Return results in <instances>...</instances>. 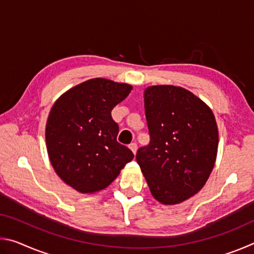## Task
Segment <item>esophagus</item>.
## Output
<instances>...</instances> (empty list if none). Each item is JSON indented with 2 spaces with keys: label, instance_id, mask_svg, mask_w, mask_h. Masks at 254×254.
Segmentation results:
<instances>
[{
  "label": "esophagus",
  "instance_id": "obj_1",
  "mask_svg": "<svg viewBox=\"0 0 254 254\" xmlns=\"http://www.w3.org/2000/svg\"><path fill=\"white\" fill-rule=\"evenodd\" d=\"M128 147H130V149L132 150V152L135 154V152H136V150H137V144L134 142V143H131L130 145H128Z\"/></svg>",
  "mask_w": 254,
  "mask_h": 254
}]
</instances>
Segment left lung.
I'll return each instance as SVG.
<instances>
[{
  "label": "left lung",
  "mask_w": 254,
  "mask_h": 254,
  "mask_svg": "<svg viewBox=\"0 0 254 254\" xmlns=\"http://www.w3.org/2000/svg\"><path fill=\"white\" fill-rule=\"evenodd\" d=\"M150 142L136 161L152 196L165 205L197 194L215 165L218 131L212 110L187 89L173 85L144 91Z\"/></svg>",
  "instance_id": "left-lung-1"
}]
</instances>
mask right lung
Wrapping results in <instances>:
<instances>
[{
    "mask_svg": "<svg viewBox=\"0 0 254 254\" xmlns=\"http://www.w3.org/2000/svg\"><path fill=\"white\" fill-rule=\"evenodd\" d=\"M132 86L94 78L60 96L49 113L46 143L51 165L67 185L80 192L106 188L134 154L118 142L111 112Z\"/></svg>",
    "mask_w": 254,
    "mask_h": 254,
    "instance_id": "obj_1",
    "label": "right lung"
}]
</instances>
